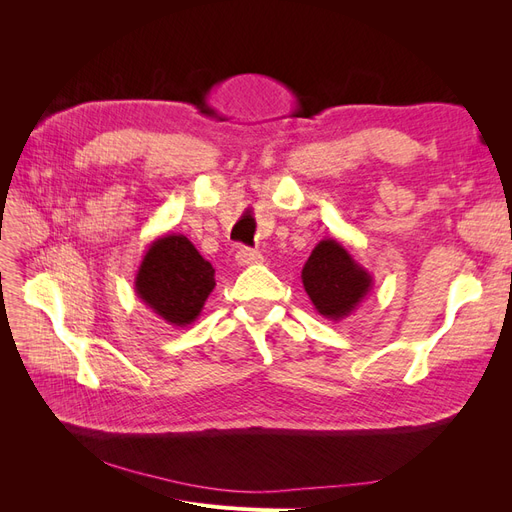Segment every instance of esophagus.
<instances>
[{"label": "esophagus", "mask_w": 512, "mask_h": 512, "mask_svg": "<svg viewBox=\"0 0 512 512\" xmlns=\"http://www.w3.org/2000/svg\"><path fill=\"white\" fill-rule=\"evenodd\" d=\"M237 262L241 267H252V265H260L262 260V254L260 252H256V250H250V247H241V250L237 252Z\"/></svg>", "instance_id": "1"}]
</instances>
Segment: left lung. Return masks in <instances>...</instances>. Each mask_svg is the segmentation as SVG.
<instances>
[{"label":"left lung","instance_id":"1","mask_svg":"<svg viewBox=\"0 0 512 512\" xmlns=\"http://www.w3.org/2000/svg\"><path fill=\"white\" fill-rule=\"evenodd\" d=\"M301 280L316 312L333 322L348 318L374 288L371 273L335 239H322L314 247Z\"/></svg>","mask_w":512,"mask_h":512}]
</instances>
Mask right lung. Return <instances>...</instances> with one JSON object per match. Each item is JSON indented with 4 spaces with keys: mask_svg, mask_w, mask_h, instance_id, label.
I'll return each mask as SVG.
<instances>
[{
    "mask_svg": "<svg viewBox=\"0 0 512 512\" xmlns=\"http://www.w3.org/2000/svg\"><path fill=\"white\" fill-rule=\"evenodd\" d=\"M215 288V269L194 243L170 232L149 245L134 277V290L153 314L173 327H188Z\"/></svg>",
    "mask_w": 512,
    "mask_h": 512,
    "instance_id": "add662e5",
    "label": "right lung"
}]
</instances>
